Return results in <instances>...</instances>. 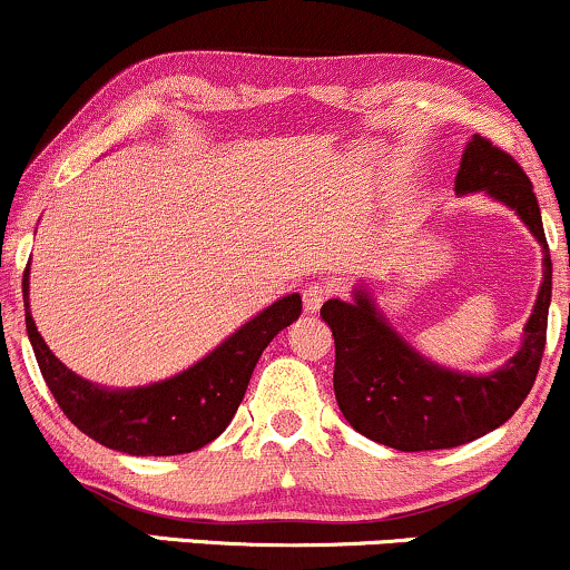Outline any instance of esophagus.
Instances as JSON below:
<instances>
[{
	"mask_svg": "<svg viewBox=\"0 0 570 570\" xmlns=\"http://www.w3.org/2000/svg\"><path fill=\"white\" fill-rule=\"evenodd\" d=\"M335 294V286L332 284H318V281H313V284H307L303 289V303H305V311L307 313H316L318 307H322L326 299Z\"/></svg>",
	"mask_w": 570,
	"mask_h": 570,
	"instance_id": "esophagus-1",
	"label": "esophagus"
}]
</instances>
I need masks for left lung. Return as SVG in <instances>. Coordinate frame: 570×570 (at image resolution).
Segmentation results:
<instances>
[{"label": "left lung", "instance_id": "left-lung-1", "mask_svg": "<svg viewBox=\"0 0 570 570\" xmlns=\"http://www.w3.org/2000/svg\"><path fill=\"white\" fill-rule=\"evenodd\" d=\"M485 189L512 206L544 248V281L525 326L522 348L493 375H458L426 362L383 322L364 289L353 303L330 299L322 318L335 335V396L358 434L402 453L458 448L480 440L514 415L531 394L547 345L552 259L539 200L512 155L472 136L455 176V193Z\"/></svg>", "mask_w": 570, "mask_h": 570}]
</instances>
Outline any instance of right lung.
Masks as SVG:
<instances>
[{
    "instance_id": "add662e5",
    "label": "right lung",
    "mask_w": 570,
    "mask_h": 570,
    "mask_svg": "<svg viewBox=\"0 0 570 570\" xmlns=\"http://www.w3.org/2000/svg\"><path fill=\"white\" fill-rule=\"evenodd\" d=\"M23 307L39 372L58 407L82 434L128 455H179L200 450L227 429L267 343L299 318L303 299L299 294L278 299L195 367L130 391L98 389L58 362L29 313V271Z\"/></svg>"
}]
</instances>
